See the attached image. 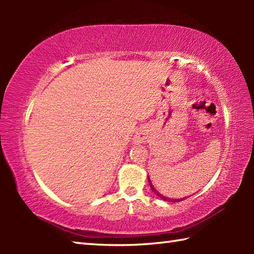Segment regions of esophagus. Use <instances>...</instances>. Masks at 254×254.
<instances>
[{
    "label": "esophagus",
    "mask_w": 254,
    "mask_h": 254,
    "mask_svg": "<svg viewBox=\"0 0 254 254\" xmlns=\"http://www.w3.org/2000/svg\"><path fill=\"white\" fill-rule=\"evenodd\" d=\"M144 141V135L142 134V133H136L135 134V136H134V142L135 143H141V142H143Z\"/></svg>",
    "instance_id": "1"
}]
</instances>
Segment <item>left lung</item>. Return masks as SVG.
<instances>
[{"label": "left lung", "mask_w": 254, "mask_h": 254, "mask_svg": "<svg viewBox=\"0 0 254 254\" xmlns=\"http://www.w3.org/2000/svg\"><path fill=\"white\" fill-rule=\"evenodd\" d=\"M148 182H149V185H150V187H151V189H152V191L154 192V194H156L158 197H160L161 199H163V200H166V201H173V203H177V201H182L184 198H178V199H174V198H167V197H165L163 196L162 194H160V192H159L156 188H154L153 186H152V184H151V180H150V178L148 177Z\"/></svg>", "instance_id": "obj_1"}]
</instances>
